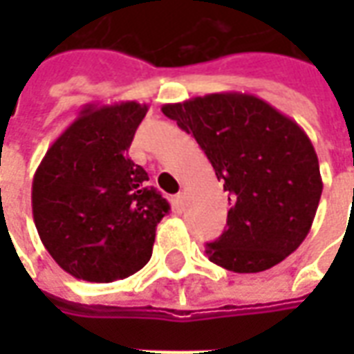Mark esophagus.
<instances>
[{
  "instance_id": "34e87169",
  "label": "esophagus",
  "mask_w": 354,
  "mask_h": 354,
  "mask_svg": "<svg viewBox=\"0 0 354 354\" xmlns=\"http://www.w3.org/2000/svg\"><path fill=\"white\" fill-rule=\"evenodd\" d=\"M184 203H185L184 193H176V195L172 197V207L176 208L178 212H182V208H184Z\"/></svg>"
}]
</instances>
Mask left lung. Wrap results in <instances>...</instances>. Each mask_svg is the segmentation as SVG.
Segmentation results:
<instances>
[{
    "label": "left lung",
    "mask_w": 354,
    "mask_h": 354,
    "mask_svg": "<svg viewBox=\"0 0 354 354\" xmlns=\"http://www.w3.org/2000/svg\"><path fill=\"white\" fill-rule=\"evenodd\" d=\"M230 192L227 230L205 252L235 273L281 263L304 243L322 193L319 157L305 131L258 96L214 93L165 104Z\"/></svg>",
    "instance_id": "obj_1"
}]
</instances>
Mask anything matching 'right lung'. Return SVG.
Segmentation results:
<instances>
[{"label":"right lung","instance_id":"right-lung-1","mask_svg":"<svg viewBox=\"0 0 354 354\" xmlns=\"http://www.w3.org/2000/svg\"><path fill=\"white\" fill-rule=\"evenodd\" d=\"M147 106L88 104L35 170L32 212L43 246L75 279L111 282L136 273L153 250L169 203L129 159Z\"/></svg>","mask_w":354,"mask_h":354}]
</instances>
